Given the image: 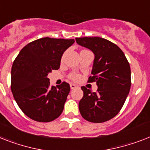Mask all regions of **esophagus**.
Wrapping results in <instances>:
<instances>
[{"mask_svg":"<svg viewBox=\"0 0 150 150\" xmlns=\"http://www.w3.org/2000/svg\"><path fill=\"white\" fill-rule=\"evenodd\" d=\"M77 87H78V86H77V85H76V84L70 83V89H71V90L76 89V88H77Z\"/></svg>","mask_w":150,"mask_h":150,"instance_id":"esophagus-1","label":"esophagus"}]
</instances>
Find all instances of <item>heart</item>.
<instances>
[{"instance_id": "heart-1", "label": "heart", "mask_w": 150, "mask_h": 150, "mask_svg": "<svg viewBox=\"0 0 150 150\" xmlns=\"http://www.w3.org/2000/svg\"><path fill=\"white\" fill-rule=\"evenodd\" d=\"M64 57H63V58H64ZM70 78L73 80H78L80 77H79V76H78V75H76V74H70Z\"/></svg>"}]
</instances>
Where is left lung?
Instances as JSON below:
<instances>
[{
    "instance_id": "8db88e82",
    "label": "left lung",
    "mask_w": 150,
    "mask_h": 150,
    "mask_svg": "<svg viewBox=\"0 0 150 150\" xmlns=\"http://www.w3.org/2000/svg\"><path fill=\"white\" fill-rule=\"evenodd\" d=\"M79 45L94 54L88 82H96V92L82 86L83 96L79 103L81 116L91 122H103L117 116L131 86L130 66L118 46L104 38H76Z\"/></svg>"
}]
</instances>
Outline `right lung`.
Segmentation results:
<instances>
[{
	"instance_id": "obj_1",
	"label": "right lung",
	"mask_w": 150,
	"mask_h": 150,
	"mask_svg": "<svg viewBox=\"0 0 150 150\" xmlns=\"http://www.w3.org/2000/svg\"><path fill=\"white\" fill-rule=\"evenodd\" d=\"M74 39L44 38L24 47L11 68V91L20 109L38 122H50L59 117L70 90L63 82L50 86L49 73L60 68L64 51Z\"/></svg>"
}]
</instances>
